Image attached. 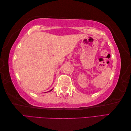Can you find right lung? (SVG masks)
Returning a JSON list of instances; mask_svg holds the SVG:
<instances>
[{
  "mask_svg": "<svg viewBox=\"0 0 131 131\" xmlns=\"http://www.w3.org/2000/svg\"><path fill=\"white\" fill-rule=\"evenodd\" d=\"M52 90H53V89H52V90H50V91H52Z\"/></svg>",
  "mask_w": 131,
  "mask_h": 131,
  "instance_id": "1",
  "label": "right lung"
}]
</instances>
